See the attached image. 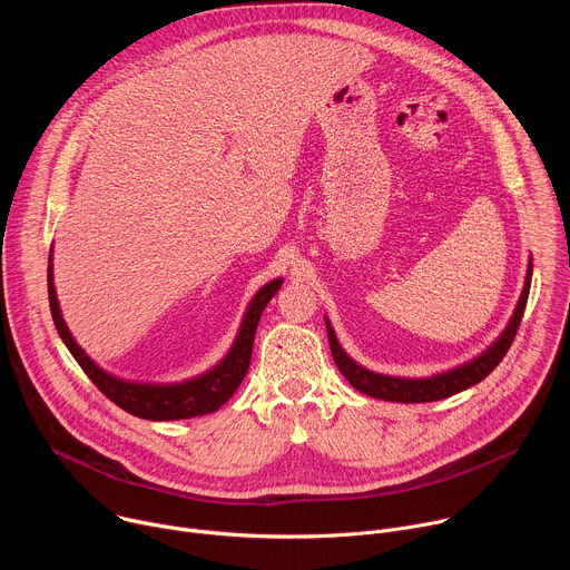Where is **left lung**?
<instances>
[{"label":"left lung","mask_w":570,"mask_h":570,"mask_svg":"<svg viewBox=\"0 0 570 570\" xmlns=\"http://www.w3.org/2000/svg\"><path fill=\"white\" fill-rule=\"evenodd\" d=\"M530 282H532V257L528 259V271H525V282H523V291L519 295V302L514 306L512 317L508 320L505 330L499 334V338L484 347L478 356L449 367L444 372L431 374V376H394V374H381L374 370L363 367L361 363H356L338 343L336 332L332 327L330 317L324 315V324H327V336H330V347L334 354V361L338 365V370L343 372V376L363 394L374 396V399H383V401H396V403H426V401H440L446 399L455 392H462L475 383H480L487 374H490L508 354L517 330L521 324L523 311H525V302H528V293H530Z\"/></svg>","instance_id":"1"}]
</instances>
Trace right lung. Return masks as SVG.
Listing matches in <instances>:
<instances>
[{
    "label": "right lung",
    "instance_id": "add662e5",
    "mask_svg": "<svg viewBox=\"0 0 570 570\" xmlns=\"http://www.w3.org/2000/svg\"><path fill=\"white\" fill-rule=\"evenodd\" d=\"M47 284H49V306L51 317L58 330V336L62 338L69 354L76 358V363L83 367V372L90 376V381L126 413L148 420V422H171V420H191L198 415L216 413L220 405L236 392L243 376H246L253 358V343L257 334L259 317L266 308V304L275 297V293L282 288L284 279H271L264 284L250 304L243 313V320L238 324L236 338L227 354L209 370L171 383H153V381H130L121 379L101 365L92 361L86 350L76 343L71 336L67 322L60 311L58 293L53 286V250L49 253V268H47Z\"/></svg>",
    "mask_w": 570,
    "mask_h": 570
}]
</instances>
